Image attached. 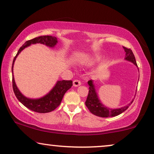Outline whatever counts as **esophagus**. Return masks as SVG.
<instances>
[{"label":"esophagus","mask_w":154,"mask_h":154,"mask_svg":"<svg viewBox=\"0 0 154 154\" xmlns=\"http://www.w3.org/2000/svg\"><path fill=\"white\" fill-rule=\"evenodd\" d=\"M73 85L75 87H78V86L81 85V82L79 81V80H74L73 82Z\"/></svg>","instance_id":"1"}]
</instances>
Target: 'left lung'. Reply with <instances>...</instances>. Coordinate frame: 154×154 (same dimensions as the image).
Returning a JSON list of instances; mask_svg holds the SVG:
<instances>
[{
    "mask_svg": "<svg viewBox=\"0 0 154 154\" xmlns=\"http://www.w3.org/2000/svg\"><path fill=\"white\" fill-rule=\"evenodd\" d=\"M123 48L125 52V60L132 62L135 66H137L135 57H134V55L131 49L125 47ZM88 85H89V92H88L87 100L85 101V105L86 106L88 107V110H89L92 114L95 115L97 116H100L102 118L116 116L124 112L126 109H128V107H129L130 105H131L132 103L133 102V100H132L129 104L127 105V106H123L120 109H111L109 108H107V107L104 106V105L100 102V101L99 100L97 94V92L95 91V88H94V86L93 85L92 80L88 81Z\"/></svg>",
    "mask_w": 154,
    "mask_h": 154,
    "instance_id": "8db88e82",
    "label": "left lung"
}]
</instances>
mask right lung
<instances>
[{"instance_id": "1", "label": "right lung", "mask_w": 154, "mask_h": 154, "mask_svg": "<svg viewBox=\"0 0 154 154\" xmlns=\"http://www.w3.org/2000/svg\"><path fill=\"white\" fill-rule=\"evenodd\" d=\"M57 43V38L51 36V35H41V36L34 38L25 42L24 45L18 50L17 53L14 58L12 66V73H13V65L14 61H15L18 54L25 48L31 45V44L35 43H41L49 46V47H54ZM72 85V81H59L57 82L55 86L52 88L51 91L48 94L40 99L33 100V99L26 97L21 93L17 87L15 82H14V75H12V88H13V91L16 97L26 108L38 113H48L54 110L57 107L60 106L65 92L69 89H70Z\"/></svg>"}]
</instances>
